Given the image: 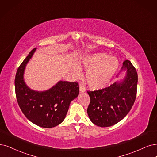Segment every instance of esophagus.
<instances>
[{
	"label": "esophagus",
	"mask_w": 157,
	"mask_h": 157,
	"mask_svg": "<svg viewBox=\"0 0 157 157\" xmlns=\"http://www.w3.org/2000/svg\"><path fill=\"white\" fill-rule=\"evenodd\" d=\"M85 86H83V85H80V86H79V92H81V93H83V92H85Z\"/></svg>",
	"instance_id": "obj_1"
}]
</instances>
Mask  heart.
<instances>
[{"label":"heart","instance_id":"heart-1","mask_svg":"<svg viewBox=\"0 0 157 157\" xmlns=\"http://www.w3.org/2000/svg\"><path fill=\"white\" fill-rule=\"evenodd\" d=\"M79 65L88 70L86 81L89 85L93 89H100L109 83L117 72L119 63L117 57L108 56L106 53H96L82 58ZM74 72L78 77L82 74L77 66L74 68Z\"/></svg>","mask_w":157,"mask_h":157}]
</instances>
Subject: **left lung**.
Instances as JSON below:
<instances>
[{
	"label": "left lung",
	"instance_id": "obj_1",
	"mask_svg": "<svg viewBox=\"0 0 157 157\" xmlns=\"http://www.w3.org/2000/svg\"><path fill=\"white\" fill-rule=\"evenodd\" d=\"M126 70L125 79L108 87L87 91L90 98L87 114L94 124L101 127L117 124L128 114L135 103L138 74L129 60L123 62L121 71Z\"/></svg>",
	"mask_w": 157,
	"mask_h": 157
}]
</instances>
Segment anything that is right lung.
<instances>
[{
  "label": "right lung",
  "mask_w": 157,
  "mask_h": 157,
  "mask_svg": "<svg viewBox=\"0 0 157 157\" xmlns=\"http://www.w3.org/2000/svg\"><path fill=\"white\" fill-rule=\"evenodd\" d=\"M36 50L35 48L29 53L17 69L15 78L16 98L22 112L29 120L44 128H52L65 119L70 103L79 93V84L77 82L60 81L46 91L29 89L24 82L23 74Z\"/></svg>",
  "instance_id": "add662e5"
}]
</instances>
